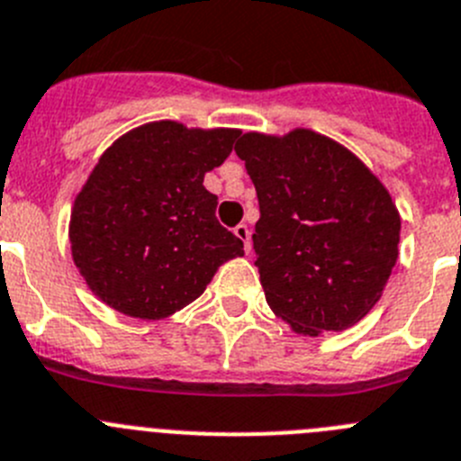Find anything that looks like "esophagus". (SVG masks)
<instances>
[{"label": "esophagus", "instance_id": "34e87169", "mask_svg": "<svg viewBox=\"0 0 461 461\" xmlns=\"http://www.w3.org/2000/svg\"><path fill=\"white\" fill-rule=\"evenodd\" d=\"M234 234H236V239H239L240 243H243V250L248 252V255H250V250H252V240H250V227H248V225H243V222H240V225L236 227V230H234Z\"/></svg>", "mask_w": 461, "mask_h": 461}]
</instances>
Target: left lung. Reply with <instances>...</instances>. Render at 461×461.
Returning <instances> with one entry per match:
<instances>
[{"label":"left lung","mask_w":461,"mask_h":461,"mask_svg":"<svg viewBox=\"0 0 461 461\" xmlns=\"http://www.w3.org/2000/svg\"><path fill=\"white\" fill-rule=\"evenodd\" d=\"M236 154L259 197L252 243L268 307L303 337L352 328L398 261L400 213L384 184L312 129L248 131Z\"/></svg>","instance_id":"left-lung-1"}]
</instances>
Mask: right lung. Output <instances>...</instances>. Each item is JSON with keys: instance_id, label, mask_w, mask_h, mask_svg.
I'll return each mask as SVG.
<instances>
[{"instance_id": "right-lung-1", "label": "right lung", "mask_w": 461, "mask_h": 461, "mask_svg": "<svg viewBox=\"0 0 461 461\" xmlns=\"http://www.w3.org/2000/svg\"><path fill=\"white\" fill-rule=\"evenodd\" d=\"M239 133L157 120L104 149L77 193L68 236L77 270L106 307L161 321L245 255L204 188V175L230 157Z\"/></svg>"}]
</instances>
